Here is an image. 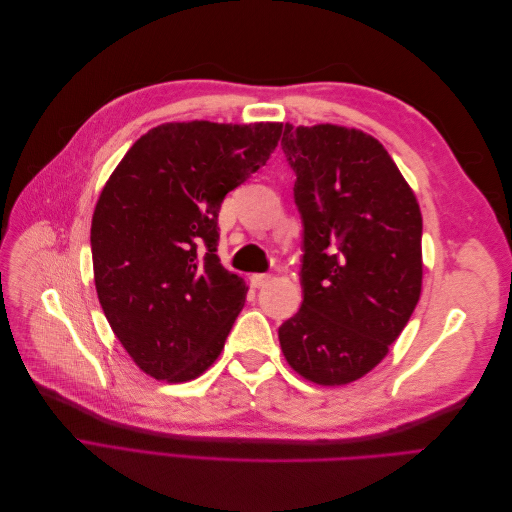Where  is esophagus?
<instances>
[{
	"instance_id": "esophagus-1",
	"label": "esophagus",
	"mask_w": 512,
	"mask_h": 512,
	"mask_svg": "<svg viewBox=\"0 0 512 512\" xmlns=\"http://www.w3.org/2000/svg\"><path fill=\"white\" fill-rule=\"evenodd\" d=\"M269 280H271V275H269V273H254V275L250 277V282H252V286H254V288L267 286V284H269Z\"/></svg>"
}]
</instances>
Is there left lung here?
I'll use <instances>...</instances> for the list:
<instances>
[{
  "instance_id": "obj_1",
  "label": "left lung",
  "mask_w": 512,
  "mask_h": 512,
  "mask_svg": "<svg viewBox=\"0 0 512 512\" xmlns=\"http://www.w3.org/2000/svg\"><path fill=\"white\" fill-rule=\"evenodd\" d=\"M282 149L303 220V303L280 327L282 352L305 380L342 386L389 354L421 297V209L361 130L286 123Z\"/></svg>"
}]
</instances>
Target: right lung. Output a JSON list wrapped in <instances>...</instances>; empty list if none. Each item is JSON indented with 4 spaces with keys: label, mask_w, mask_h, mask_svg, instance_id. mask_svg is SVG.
I'll use <instances>...</instances> for the list:
<instances>
[{
    "label": "right lung",
    "mask_w": 512,
    "mask_h": 512,
    "mask_svg": "<svg viewBox=\"0 0 512 512\" xmlns=\"http://www.w3.org/2000/svg\"><path fill=\"white\" fill-rule=\"evenodd\" d=\"M282 123L173 121L108 177L91 220L104 316L145 374L188 382L218 359L247 286L218 258L224 196L265 166Z\"/></svg>",
    "instance_id": "obj_1"
}]
</instances>
